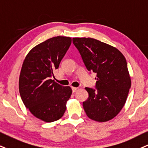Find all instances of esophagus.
<instances>
[{"label":"esophagus","instance_id":"esophagus-1","mask_svg":"<svg viewBox=\"0 0 148 148\" xmlns=\"http://www.w3.org/2000/svg\"><path fill=\"white\" fill-rule=\"evenodd\" d=\"M77 89H78V88H76V87H72V91H73V92H76V90H77Z\"/></svg>","mask_w":148,"mask_h":148}]
</instances>
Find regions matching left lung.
<instances>
[{
	"label": "left lung",
	"mask_w": 148,
	"mask_h": 148,
	"mask_svg": "<svg viewBox=\"0 0 148 148\" xmlns=\"http://www.w3.org/2000/svg\"><path fill=\"white\" fill-rule=\"evenodd\" d=\"M87 70L97 73L95 88L83 107L90 119L106 122L117 115L126 101L131 79L123 55L115 47L90 38H73Z\"/></svg>",
	"instance_id": "obj_1"
}]
</instances>
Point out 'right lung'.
Returning a JSON list of instances; mask_svg holds the SVG:
<instances>
[{"mask_svg": "<svg viewBox=\"0 0 148 148\" xmlns=\"http://www.w3.org/2000/svg\"><path fill=\"white\" fill-rule=\"evenodd\" d=\"M71 44V38L57 36L34 47L24 60L19 92L24 104L36 118L45 122L64 114L72 89L51 79Z\"/></svg>", "mask_w": 148, "mask_h": 148, "instance_id": "add662e5", "label": "right lung"}]
</instances>
